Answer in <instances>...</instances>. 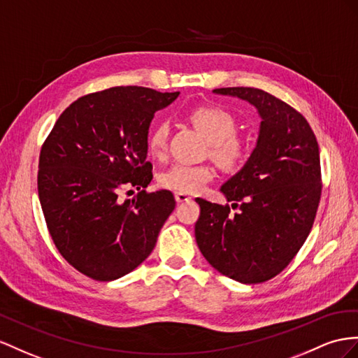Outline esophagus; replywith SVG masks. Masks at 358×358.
<instances>
[{"label":"esophagus","instance_id":"obj_1","mask_svg":"<svg viewBox=\"0 0 358 358\" xmlns=\"http://www.w3.org/2000/svg\"><path fill=\"white\" fill-rule=\"evenodd\" d=\"M192 196H189L187 194H181V192H176V201L178 204L181 203H187V201H190Z\"/></svg>","mask_w":358,"mask_h":358}]
</instances>
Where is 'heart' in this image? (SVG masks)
<instances>
[{"label":"heart","mask_w":358,"mask_h":358,"mask_svg":"<svg viewBox=\"0 0 358 358\" xmlns=\"http://www.w3.org/2000/svg\"><path fill=\"white\" fill-rule=\"evenodd\" d=\"M187 117L210 142V154L227 169H237L250 155V145L236 134L237 122L227 108L216 104H206L192 108ZM169 125L159 121L152 125L148 134L150 152L154 157H163L168 151ZM215 177V169L210 164L176 163L162 172L159 178L164 189L181 194H195Z\"/></svg>","instance_id":"b5f03b06"}]
</instances>
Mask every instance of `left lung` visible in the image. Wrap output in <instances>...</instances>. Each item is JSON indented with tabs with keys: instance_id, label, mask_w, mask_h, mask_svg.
Returning <instances> with one entry per match:
<instances>
[{
	"instance_id": "left-lung-1",
	"label": "left lung",
	"mask_w": 358,
	"mask_h": 358,
	"mask_svg": "<svg viewBox=\"0 0 358 358\" xmlns=\"http://www.w3.org/2000/svg\"><path fill=\"white\" fill-rule=\"evenodd\" d=\"M213 92L248 101L259 110L262 124L250 160L221 187L231 207L196 198V243L225 277L264 282L293 260L313 227L322 192L317 141L298 110L268 92ZM231 208L240 210L231 214Z\"/></svg>"
}]
</instances>
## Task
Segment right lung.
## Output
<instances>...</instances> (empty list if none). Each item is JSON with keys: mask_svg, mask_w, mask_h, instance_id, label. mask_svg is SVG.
<instances>
[{"mask_svg": "<svg viewBox=\"0 0 358 358\" xmlns=\"http://www.w3.org/2000/svg\"><path fill=\"white\" fill-rule=\"evenodd\" d=\"M178 95L141 86L87 94L60 115L42 145L45 222L62 257L92 280L112 281L139 266L176 208L169 190L145 189L152 180L150 124ZM124 187L140 194L121 201Z\"/></svg>", "mask_w": 358, "mask_h": 358, "instance_id": "1", "label": "right lung"}]
</instances>
